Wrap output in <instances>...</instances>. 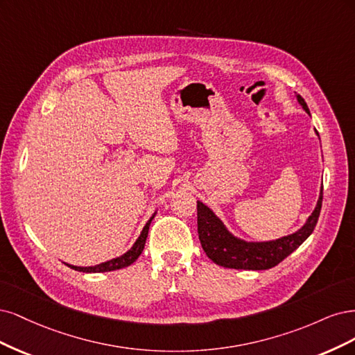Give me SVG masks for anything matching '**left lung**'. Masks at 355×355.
<instances>
[{
    "label": "left lung",
    "instance_id": "8db88e82",
    "mask_svg": "<svg viewBox=\"0 0 355 355\" xmlns=\"http://www.w3.org/2000/svg\"><path fill=\"white\" fill-rule=\"evenodd\" d=\"M302 109L311 116L305 100L296 94ZM317 137L320 135L314 130ZM323 202V186L320 187L318 199L314 211L308 216L304 225L291 234L282 236L272 240H245L228 230L227 225L220 220V216L198 200V233L200 245L208 258L216 266L234 270H268L276 267L286 257H289L293 250L298 249L305 240L311 236L315 228L320 209Z\"/></svg>",
    "mask_w": 355,
    "mask_h": 355
}]
</instances>
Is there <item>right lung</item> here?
Here are the masks:
<instances>
[{"mask_svg":"<svg viewBox=\"0 0 355 355\" xmlns=\"http://www.w3.org/2000/svg\"><path fill=\"white\" fill-rule=\"evenodd\" d=\"M156 212L148 218V221L146 223V225L143 227V230L140 233V236L137 237V240L134 242V245L127 250V252H123L122 255L109 259L106 262H100L97 266H91V267H78V266H72V264H66L67 267H71L76 271H83V272H107V271H115V270H121L125 267H130L134 261H137L143 252L144 245H146V239L148 234V227H150L152 220L155 218Z\"/></svg>","mask_w":355,"mask_h":355,"instance_id":"1","label":"right lung"}]
</instances>
